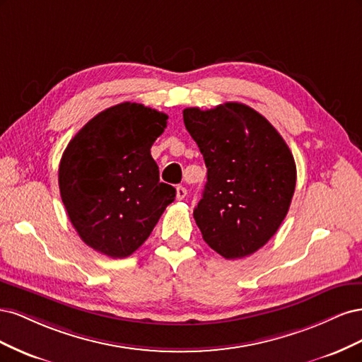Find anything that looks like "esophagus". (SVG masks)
<instances>
[{
  "label": "esophagus",
  "instance_id": "esophagus-1",
  "mask_svg": "<svg viewBox=\"0 0 362 362\" xmlns=\"http://www.w3.org/2000/svg\"><path fill=\"white\" fill-rule=\"evenodd\" d=\"M185 196H187V189L184 187V185H178L177 187V199H184Z\"/></svg>",
  "mask_w": 362,
  "mask_h": 362
}]
</instances>
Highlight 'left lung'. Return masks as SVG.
<instances>
[{"mask_svg":"<svg viewBox=\"0 0 362 362\" xmlns=\"http://www.w3.org/2000/svg\"><path fill=\"white\" fill-rule=\"evenodd\" d=\"M206 184L193 217L205 243L226 259L252 255L275 235L296 187V163L269 120L245 104L182 112Z\"/></svg>","mask_w":362,"mask_h":362,"instance_id":"obj_1","label":"left lung"}]
</instances>
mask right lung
Wrapping results in <instances>:
<instances>
[{"instance_id":"1","label":"right lung","mask_w":362,"mask_h":362,"mask_svg":"<svg viewBox=\"0 0 362 362\" xmlns=\"http://www.w3.org/2000/svg\"><path fill=\"white\" fill-rule=\"evenodd\" d=\"M166 120L144 104H117L90 119L63 152L59 187L69 221L107 257L136 252L175 199L151 156Z\"/></svg>"}]
</instances>
